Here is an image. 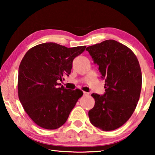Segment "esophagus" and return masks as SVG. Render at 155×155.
Returning <instances> with one entry per match:
<instances>
[{
	"instance_id": "1",
	"label": "esophagus",
	"mask_w": 155,
	"mask_h": 155,
	"mask_svg": "<svg viewBox=\"0 0 155 155\" xmlns=\"http://www.w3.org/2000/svg\"><path fill=\"white\" fill-rule=\"evenodd\" d=\"M89 95V94L87 92H85V91H83V96H87Z\"/></svg>"
}]
</instances>
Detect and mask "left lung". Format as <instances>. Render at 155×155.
<instances>
[{
	"mask_svg": "<svg viewBox=\"0 0 155 155\" xmlns=\"http://www.w3.org/2000/svg\"><path fill=\"white\" fill-rule=\"evenodd\" d=\"M86 51L105 82L103 95L91 94L95 105L88 112L90 121L104 131L115 130L128 121L140 99V64L130 48L113 40L88 46Z\"/></svg>",
	"mask_w": 155,
	"mask_h": 155,
	"instance_id": "left-lung-1",
	"label": "left lung"
}]
</instances>
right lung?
Masks as SVG:
<instances>
[{"mask_svg": "<svg viewBox=\"0 0 155 155\" xmlns=\"http://www.w3.org/2000/svg\"><path fill=\"white\" fill-rule=\"evenodd\" d=\"M85 48L44 43L28 50L21 61L18 97L26 113L40 127L50 130L61 127L83 96V91L78 89L58 87L57 81L69 76L73 60Z\"/></svg>", "mask_w": 155, "mask_h": 155, "instance_id": "1", "label": "right lung"}]
</instances>
